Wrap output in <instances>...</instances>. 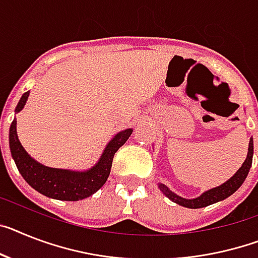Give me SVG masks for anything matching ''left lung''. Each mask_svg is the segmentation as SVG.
<instances>
[{"label": "left lung", "instance_id": "left-lung-1", "mask_svg": "<svg viewBox=\"0 0 258 258\" xmlns=\"http://www.w3.org/2000/svg\"><path fill=\"white\" fill-rule=\"evenodd\" d=\"M252 159H253V138L249 139V146H248V155H246L245 161L243 162V165L240 166L239 170L233 174L228 181H226L222 185L213 187V189L207 190V191L202 192L201 196L197 198H183V197L177 196L176 192H173L172 190L164 183H159V189L165 197L172 201V202L177 203L179 206L187 207V209H201V207H206L213 205V203L220 202L223 199L228 198L229 196H232L236 190L239 189L240 186L243 185L245 181L248 173H249L250 166H252Z\"/></svg>", "mask_w": 258, "mask_h": 258}]
</instances>
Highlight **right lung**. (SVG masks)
Segmentation results:
<instances>
[{
  "label": "right lung",
  "instance_id": "obj_1",
  "mask_svg": "<svg viewBox=\"0 0 258 258\" xmlns=\"http://www.w3.org/2000/svg\"><path fill=\"white\" fill-rule=\"evenodd\" d=\"M29 96L30 92H26L21 97L18 105L15 107V112H19L25 107ZM131 134L133 128L123 130L116 134L106 144L96 165H93L88 170L49 168L32 159L19 142L15 118L9 131V146L19 173L22 174L26 182L36 191L48 198L59 199V201H80L90 197L105 185L106 179L109 178L114 155L127 142Z\"/></svg>",
  "mask_w": 258,
  "mask_h": 258
}]
</instances>
